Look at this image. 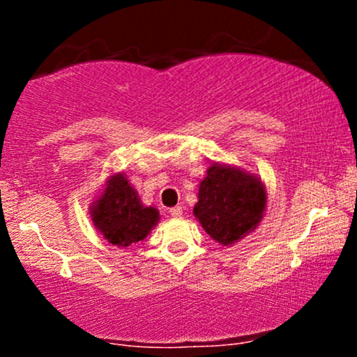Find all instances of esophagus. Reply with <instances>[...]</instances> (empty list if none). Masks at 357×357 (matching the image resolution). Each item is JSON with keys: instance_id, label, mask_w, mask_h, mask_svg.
Masks as SVG:
<instances>
[{"instance_id": "34e87169", "label": "esophagus", "mask_w": 357, "mask_h": 357, "mask_svg": "<svg viewBox=\"0 0 357 357\" xmlns=\"http://www.w3.org/2000/svg\"><path fill=\"white\" fill-rule=\"evenodd\" d=\"M169 215L173 216V218H179V216L183 215L181 206H173V208H169Z\"/></svg>"}]
</instances>
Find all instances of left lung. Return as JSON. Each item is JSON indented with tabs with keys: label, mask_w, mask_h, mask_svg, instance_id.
Returning <instances> with one entry per match:
<instances>
[{
	"label": "left lung",
	"mask_w": 357,
	"mask_h": 357,
	"mask_svg": "<svg viewBox=\"0 0 357 357\" xmlns=\"http://www.w3.org/2000/svg\"><path fill=\"white\" fill-rule=\"evenodd\" d=\"M265 210L267 191L258 176L213 162L199 183L192 215L213 240L230 247L255 230Z\"/></svg>",
	"instance_id": "1"
}]
</instances>
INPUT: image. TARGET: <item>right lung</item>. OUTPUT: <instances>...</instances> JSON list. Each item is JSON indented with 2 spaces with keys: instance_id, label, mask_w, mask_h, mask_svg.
Masks as SVG:
<instances>
[{
  "instance_id": "right-lung-1",
  "label": "right lung",
  "mask_w": 357,
  "mask_h": 357,
  "mask_svg": "<svg viewBox=\"0 0 357 357\" xmlns=\"http://www.w3.org/2000/svg\"><path fill=\"white\" fill-rule=\"evenodd\" d=\"M90 216L100 235L122 248L144 240L159 221V211L142 204L124 173L109 176L99 198L90 204Z\"/></svg>"
}]
</instances>
